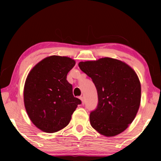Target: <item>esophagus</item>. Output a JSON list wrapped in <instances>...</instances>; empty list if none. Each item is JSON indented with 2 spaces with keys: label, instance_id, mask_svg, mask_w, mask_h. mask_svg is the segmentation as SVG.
<instances>
[{
  "label": "esophagus",
  "instance_id": "obj_1",
  "mask_svg": "<svg viewBox=\"0 0 161 161\" xmlns=\"http://www.w3.org/2000/svg\"><path fill=\"white\" fill-rule=\"evenodd\" d=\"M80 100H81V102H82V104H85V100H84V97H80Z\"/></svg>",
  "mask_w": 161,
  "mask_h": 161
}]
</instances>
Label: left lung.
<instances>
[{"mask_svg": "<svg viewBox=\"0 0 161 161\" xmlns=\"http://www.w3.org/2000/svg\"><path fill=\"white\" fill-rule=\"evenodd\" d=\"M92 79L98 102L90 113L92 127L108 137L124 131L134 119L141 103V87L137 75L127 64L112 58L80 62Z\"/></svg>", "mask_w": 161, "mask_h": 161, "instance_id": "8db88e82", "label": "left lung"}]
</instances>
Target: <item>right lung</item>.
Listing matches in <instances>:
<instances>
[{
  "mask_svg": "<svg viewBox=\"0 0 161 161\" xmlns=\"http://www.w3.org/2000/svg\"><path fill=\"white\" fill-rule=\"evenodd\" d=\"M75 61L50 56L30 72L24 87V103L29 118L43 131L54 133L66 126L81 101L75 97L66 80Z\"/></svg>",
  "mask_w": 161,
  "mask_h": 161,
  "instance_id": "add662e5",
  "label": "right lung"
}]
</instances>
